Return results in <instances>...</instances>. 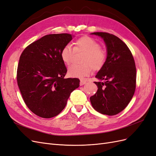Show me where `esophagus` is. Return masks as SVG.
I'll return each mask as SVG.
<instances>
[{"label": "esophagus", "instance_id": "34e87169", "mask_svg": "<svg viewBox=\"0 0 156 156\" xmlns=\"http://www.w3.org/2000/svg\"><path fill=\"white\" fill-rule=\"evenodd\" d=\"M85 84H86V82L84 81H81V82H80V85H81V86H83Z\"/></svg>", "mask_w": 156, "mask_h": 156}]
</instances>
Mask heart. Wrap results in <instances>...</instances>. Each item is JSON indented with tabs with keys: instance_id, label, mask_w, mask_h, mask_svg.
Masks as SVG:
<instances>
[{
	"instance_id": "obj_1",
	"label": "heart",
	"mask_w": 156,
	"mask_h": 156,
	"mask_svg": "<svg viewBox=\"0 0 156 156\" xmlns=\"http://www.w3.org/2000/svg\"><path fill=\"white\" fill-rule=\"evenodd\" d=\"M75 51H81L87 53L83 60V65L73 64L68 68V74L72 77L84 79L90 74L92 68L100 69L105 62V52L100 49V44L92 37H80L75 41L74 48L69 44L66 45L60 52V57L64 64H71Z\"/></svg>"
}]
</instances>
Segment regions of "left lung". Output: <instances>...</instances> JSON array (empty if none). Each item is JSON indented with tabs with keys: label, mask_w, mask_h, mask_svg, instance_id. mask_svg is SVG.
<instances>
[{
	"label": "left lung",
	"mask_w": 156,
	"mask_h": 156,
	"mask_svg": "<svg viewBox=\"0 0 156 156\" xmlns=\"http://www.w3.org/2000/svg\"><path fill=\"white\" fill-rule=\"evenodd\" d=\"M101 37L107 48V58L94 82L98 90L90 98L93 108L103 115L113 116L123 111L133 98L136 88L134 58L126 44L107 32H93Z\"/></svg>",
	"instance_id": "1"
}]
</instances>
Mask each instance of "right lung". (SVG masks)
Wrapping results in <instances>:
<instances>
[{
    "mask_svg": "<svg viewBox=\"0 0 156 156\" xmlns=\"http://www.w3.org/2000/svg\"><path fill=\"white\" fill-rule=\"evenodd\" d=\"M74 36H44L23 51L17 71V81L23 100L35 115L45 119L58 115L66 105L77 78L64 79L67 69L60 52Z\"/></svg>",
    "mask_w": 156,
    "mask_h": 156,
    "instance_id": "right-lung-1",
    "label": "right lung"
}]
</instances>
